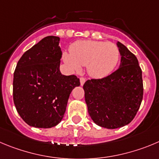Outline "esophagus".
<instances>
[{"instance_id": "obj_1", "label": "esophagus", "mask_w": 159, "mask_h": 159, "mask_svg": "<svg viewBox=\"0 0 159 159\" xmlns=\"http://www.w3.org/2000/svg\"><path fill=\"white\" fill-rule=\"evenodd\" d=\"M84 82H85V78H83V77L80 78V83H81V85H83V84H84Z\"/></svg>"}]
</instances>
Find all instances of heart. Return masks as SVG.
Instances as JSON below:
<instances>
[{"label":"heart","mask_w":159,"mask_h":159,"mask_svg":"<svg viewBox=\"0 0 159 159\" xmlns=\"http://www.w3.org/2000/svg\"><path fill=\"white\" fill-rule=\"evenodd\" d=\"M70 53L63 52V59L74 71L86 66L93 78H101L110 75L119 59V50L115 44L100 41H78L70 48Z\"/></svg>","instance_id":"heart-1"}]
</instances>
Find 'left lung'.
<instances>
[{
    "instance_id": "obj_1",
    "label": "left lung",
    "mask_w": 159,
    "mask_h": 159,
    "mask_svg": "<svg viewBox=\"0 0 159 159\" xmlns=\"http://www.w3.org/2000/svg\"><path fill=\"white\" fill-rule=\"evenodd\" d=\"M121 63L118 70L83 85L88 111L96 125L117 129L133 121L143 100L142 70L137 58L118 41Z\"/></svg>"
}]
</instances>
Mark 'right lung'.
<instances>
[{"instance_id": "add662e5", "label": "right lung", "mask_w": 159, "mask_h": 159, "mask_svg": "<svg viewBox=\"0 0 159 159\" xmlns=\"http://www.w3.org/2000/svg\"><path fill=\"white\" fill-rule=\"evenodd\" d=\"M59 38L48 36L19 59L13 78V100L23 121L36 128H52L63 119L72 90L80 85L75 75L59 70Z\"/></svg>"}]
</instances>
